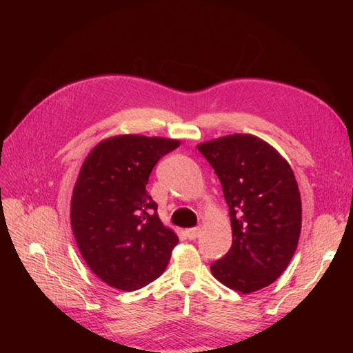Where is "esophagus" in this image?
Here are the masks:
<instances>
[{
    "label": "esophagus",
    "mask_w": 353,
    "mask_h": 353,
    "mask_svg": "<svg viewBox=\"0 0 353 353\" xmlns=\"http://www.w3.org/2000/svg\"><path fill=\"white\" fill-rule=\"evenodd\" d=\"M185 236H187L188 240H196V239L200 236V228L196 227V228L185 230Z\"/></svg>",
    "instance_id": "34e87169"
}]
</instances>
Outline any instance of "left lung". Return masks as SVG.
<instances>
[{"mask_svg":"<svg viewBox=\"0 0 353 353\" xmlns=\"http://www.w3.org/2000/svg\"><path fill=\"white\" fill-rule=\"evenodd\" d=\"M230 208L232 244L210 265L223 285L253 293L272 284L290 263L302 228V201L287 160L249 134L201 143Z\"/></svg>","mask_w":353,"mask_h":353,"instance_id":"8db88e82","label":"left lung"}]
</instances>
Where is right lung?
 Returning <instances> with one entry per match:
<instances>
[{
	"label": "right lung",
	"instance_id": "right-lung-1",
	"mask_svg": "<svg viewBox=\"0 0 353 353\" xmlns=\"http://www.w3.org/2000/svg\"><path fill=\"white\" fill-rule=\"evenodd\" d=\"M178 145L169 138L116 135L83 160L70 201L72 231L90 270L113 288L132 292L159 279L179 241L145 190L159 159Z\"/></svg>",
	"mask_w": 353,
	"mask_h": 353
}]
</instances>
